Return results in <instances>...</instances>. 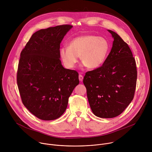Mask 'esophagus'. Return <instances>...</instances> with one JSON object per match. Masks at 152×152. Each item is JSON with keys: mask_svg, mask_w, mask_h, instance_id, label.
Here are the masks:
<instances>
[{"mask_svg": "<svg viewBox=\"0 0 152 152\" xmlns=\"http://www.w3.org/2000/svg\"><path fill=\"white\" fill-rule=\"evenodd\" d=\"M83 76L81 75H79V80H80V82H82V81L83 80Z\"/></svg>", "mask_w": 152, "mask_h": 152, "instance_id": "1", "label": "esophagus"}]
</instances>
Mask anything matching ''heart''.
Here are the masks:
<instances>
[{
    "mask_svg": "<svg viewBox=\"0 0 152 152\" xmlns=\"http://www.w3.org/2000/svg\"><path fill=\"white\" fill-rule=\"evenodd\" d=\"M110 44L106 39L94 35H83L73 38L69 46L60 49L61 59L67 68L73 69L79 61L90 69L101 67L108 55Z\"/></svg>",
    "mask_w": 152,
    "mask_h": 152,
    "instance_id": "1",
    "label": "heart"
}]
</instances>
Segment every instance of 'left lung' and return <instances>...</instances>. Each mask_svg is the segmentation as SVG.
Instances as JSON below:
<instances>
[{
    "mask_svg": "<svg viewBox=\"0 0 152 152\" xmlns=\"http://www.w3.org/2000/svg\"><path fill=\"white\" fill-rule=\"evenodd\" d=\"M113 48L102 66L87 72L83 82L93 114L100 118L121 114L134 99L136 89V62L128 45L115 32Z\"/></svg>",
    "mask_w": 152,
    "mask_h": 152,
    "instance_id": "8db88e82",
    "label": "left lung"
}]
</instances>
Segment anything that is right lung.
I'll return each mask as SVG.
<instances>
[{"label":"right lung","mask_w":152,"mask_h":152,"mask_svg":"<svg viewBox=\"0 0 152 152\" xmlns=\"http://www.w3.org/2000/svg\"><path fill=\"white\" fill-rule=\"evenodd\" d=\"M73 27L62 25L35 32L21 50L17 82L22 103L42 120L60 117L69 98L79 83V74L64 69L60 60V43Z\"/></svg>","instance_id":"right-lung-1"}]
</instances>
